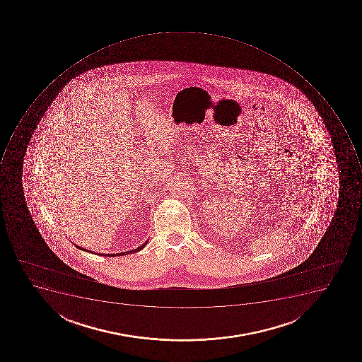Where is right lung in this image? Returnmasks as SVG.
I'll return each mask as SVG.
<instances>
[{
	"label": "right lung",
	"mask_w": 362,
	"mask_h": 362,
	"mask_svg": "<svg viewBox=\"0 0 362 362\" xmlns=\"http://www.w3.org/2000/svg\"><path fill=\"white\" fill-rule=\"evenodd\" d=\"M147 243H148V241H146L145 243H144L143 245H140V247H138L137 249H134V250H130V251H127V252H122V254H106V255H104V254H100V256H105V257H117V256H121V255H122V256H124V255H128V254H134V252H138V251H140L141 250V249H144L145 248V245H147ZM77 248L78 249H80V250H83V251H87V252H91V254H95L94 251H90V250H87V249H83V248H81V247H79V245H77Z\"/></svg>",
	"instance_id": "obj_1"
}]
</instances>
